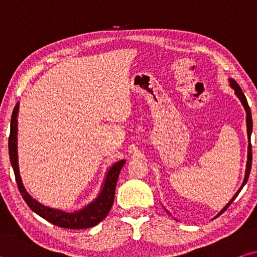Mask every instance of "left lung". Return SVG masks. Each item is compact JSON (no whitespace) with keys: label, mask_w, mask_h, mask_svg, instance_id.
Segmentation results:
<instances>
[{"label":"left lung","mask_w":257,"mask_h":257,"mask_svg":"<svg viewBox=\"0 0 257 257\" xmlns=\"http://www.w3.org/2000/svg\"><path fill=\"white\" fill-rule=\"evenodd\" d=\"M229 85L231 88L234 90V94H236V96L239 98V101L241 102L243 108H245V112H246V125H247V137H248V147H247V162H246V171H245V178H243V181L240 186V188L237 190V193L233 195V197L230 199L228 202L227 205H225L222 210H221L219 213H217V215L215 217H217L219 215L222 214V213L227 210V208L230 206V204H231L236 197L238 196V194L240 193V190L242 189V187L246 185L247 180H248V177H249V173H250V168H251V145H250V136H251V130H253V121H251V113H250V108L248 106V103H247V99L245 97V95H243L242 90L239 85L236 82L234 79H231V78H229ZM168 212V211H167ZM169 213V212H168Z\"/></svg>","instance_id":"1"}]
</instances>
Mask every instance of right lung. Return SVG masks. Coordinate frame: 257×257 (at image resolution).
Instances as JSON below:
<instances>
[{
  "label": "right lung",
  "mask_w": 257,
  "mask_h": 257,
  "mask_svg": "<svg viewBox=\"0 0 257 257\" xmlns=\"http://www.w3.org/2000/svg\"><path fill=\"white\" fill-rule=\"evenodd\" d=\"M18 113L19 102L16 104L11 116L10 136H9V155H10L12 169L15 171L16 181L18 184L19 191L23 195L25 202L36 214L54 225H58V227L66 229H86L95 227L102 220L105 219V216L111 210L113 202H114L116 181H118L119 173L125 163V160H120L108 168L101 190H99L96 198L89 204H87L86 206L80 208V210H77L75 212H64L62 210H59V208L45 206L44 204L40 203L30 196L25 188L23 180H21L18 163Z\"/></svg>",
  "instance_id": "1"
}]
</instances>
